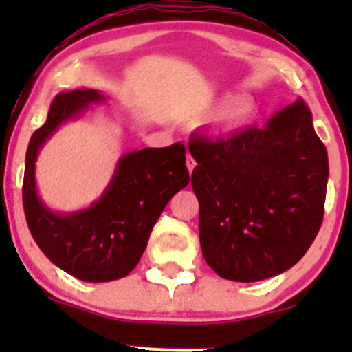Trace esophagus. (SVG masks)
Wrapping results in <instances>:
<instances>
[{
  "label": "esophagus",
  "mask_w": 352,
  "mask_h": 352,
  "mask_svg": "<svg viewBox=\"0 0 352 352\" xmlns=\"http://www.w3.org/2000/svg\"><path fill=\"white\" fill-rule=\"evenodd\" d=\"M186 165H187V170H189V173H192V170L196 168V160H194L190 155H187Z\"/></svg>",
  "instance_id": "obj_1"
}]
</instances>
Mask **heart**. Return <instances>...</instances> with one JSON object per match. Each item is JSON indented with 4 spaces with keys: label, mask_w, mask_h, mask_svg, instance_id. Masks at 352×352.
<instances>
[{
    "label": "heart",
    "mask_w": 352,
    "mask_h": 352,
    "mask_svg": "<svg viewBox=\"0 0 352 352\" xmlns=\"http://www.w3.org/2000/svg\"><path fill=\"white\" fill-rule=\"evenodd\" d=\"M226 100H211L208 104H204L201 107V112H211V110L221 107ZM254 105L250 102L239 100L233 102V104L226 105L221 112L218 113L214 120V131L218 134H230L235 133V131L243 129L245 126L252 122L254 119Z\"/></svg>",
    "instance_id": "heart-1"
}]
</instances>
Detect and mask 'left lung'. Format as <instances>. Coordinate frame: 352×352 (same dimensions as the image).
I'll list each match as a JSON object with an SVG mask.
<instances>
[{
    "label": "left lung",
    "instance_id": "left-lung-1",
    "mask_svg": "<svg viewBox=\"0 0 352 352\" xmlns=\"http://www.w3.org/2000/svg\"><path fill=\"white\" fill-rule=\"evenodd\" d=\"M189 151L199 240L216 274L262 281L307 254L324 219L329 158L301 98L264 127L226 140L192 136Z\"/></svg>",
    "mask_w": 352,
    "mask_h": 352
}]
</instances>
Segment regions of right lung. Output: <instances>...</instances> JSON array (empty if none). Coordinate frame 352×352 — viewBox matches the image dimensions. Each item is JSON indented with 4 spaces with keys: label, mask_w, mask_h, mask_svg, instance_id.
<instances>
[{
    "label": "right lung",
    "mask_w": 352,
    "mask_h": 352,
    "mask_svg": "<svg viewBox=\"0 0 352 352\" xmlns=\"http://www.w3.org/2000/svg\"><path fill=\"white\" fill-rule=\"evenodd\" d=\"M104 100L98 90L59 94L44 126L32 134L25 156L23 209L28 230L52 264L87 283L126 278L140 262L165 206L189 184L182 143L144 148L117 162L107 189L90 208L66 214L49 209L35 184L38 151L61 124Z\"/></svg>",
    "instance_id": "add662e5"
}]
</instances>
